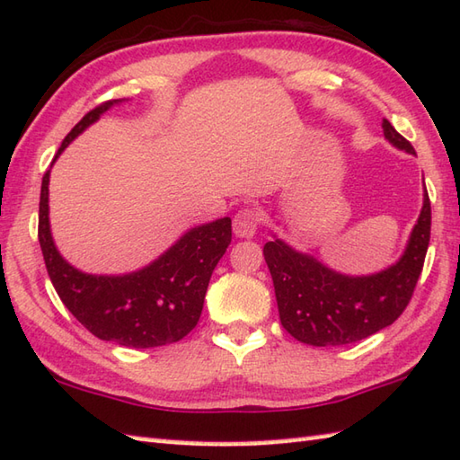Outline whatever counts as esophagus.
Listing matches in <instances>:
<instances>
[{"mask_svg":"<svg viewBox=\"0 0 460 460\" xmlns=\"http://www.w3.org/2000/svg\"><path fill=\"white\" fill-rule=\"evenodd\" d=\"M259 227V213L255 208H241V211L233 217V233L237 237H253Z\"/></svg>","mask_w":460,"mask_h":460,"instance_id":"obj_1","label":"esophagus"}]
</instances>
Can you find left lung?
<instances>
[{
	"mask_svg": "<svg viewBox=\"0 0 460 460\" xmlns=\"http://www.w3.org/2000/svg\"><path fill=\"white\" fill-rule=\"evenodd\" d=\"M384 137L414 155L412 145L384 119ZM430 241V201L424 189L419 221L402 257L388 270L372 275H344L281 239L263 247L270 267L281 325L297 341L310 346L354 344L394 323L414 294Z\"/></svg>",
	"mask_w": 460,
	"mask_h": 460,
	"instance_id": "left-lung-1",
	"label": "left lung"
}]
</instances>
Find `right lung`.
I'll use <instances>...</instances> for the list:
<instances>
[{
  "instance_id": "right-lung-1",
  "label": "right lung",
  "mask_w": 460,
  "mask_h": 460,
  "mask_svg": "<svg viewBox=\"0 0 460 460\" xmlns=\"http://www.w3.org/2000/svg\"><path fill=\"white\" fill-rule=\"evenodd\" d=\"M116 102L120 100L90 111L68 132L56 158ZM48 185L49 171L41 179L38 239L52 286L72 315L96 338L127 348H158L185 338L201 317L208 279L231 243L229 217L187 231L143 270L127 275H90L72 267L54 245Z\"/></svg>"
}]
</instances>
